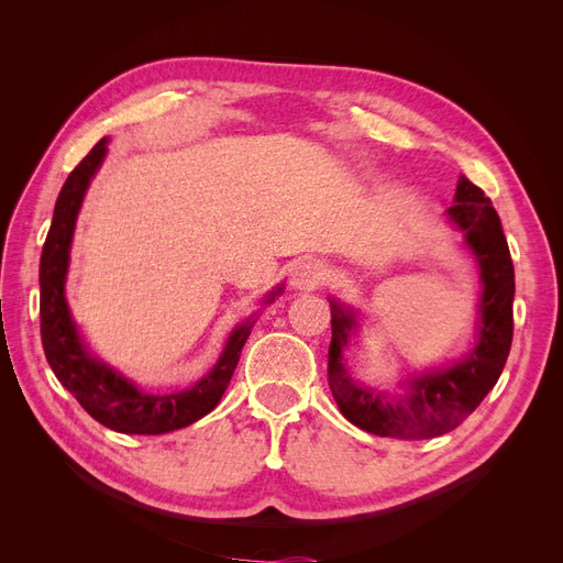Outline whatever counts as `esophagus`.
Listing matches in <instances>:
<instances>
[{"mask_svg":"<svg viewBox=\"0 0 563 563\" xmlns=\"http://www.w3.org/2000/svg\"><path fill=\"white\" fill-rule=\"evenodd\" d=\"M323 279H327V265L314 258H305L291 269V288L296 291H312Z\"/></svg>","mask_w":563,"mask_h":563,"instance_id":"34e87169","label":"esophagus"}]
</instances>
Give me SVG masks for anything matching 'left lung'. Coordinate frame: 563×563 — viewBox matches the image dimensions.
Segmentation results:
<instances>
[{"mask_svg": "<svg viewBox=\"0 0 563 563\" xmlns=\"http://www.w3.org/2000/svg\"><path fill=\"white\" fill-rule=\"evenodd\" d=\"M449 223L463 232L479 267L482 296L470 350L455 362L413 373L399 387H371L345 366V350L362 327L360 310L331 298L329 387L352 424L378 437L430 439L455 430L498 383L512 345L515 265L500 218L479 187L457 178Z\"/></svg>", "mask_w": 563, "mask_h": 563, "instance_id": "left-lung-1", "label": "left lung"}]
</instances>
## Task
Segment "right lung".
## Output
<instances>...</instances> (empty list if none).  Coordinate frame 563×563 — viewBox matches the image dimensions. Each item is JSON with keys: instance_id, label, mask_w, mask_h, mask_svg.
<instances>
[{"instance_id": "right-lung-1", "label": "right lung", "mask_w": 563, "mask_h": 563, "mask_svg": "<svg viewBox=\"0 0 563 563\" xmlns=\"http://www.w3.org/2000/svg\"><path fill=\"white\" fill-rule=\"evenodd\" d=\"M108 143V139L96 143L89 155L67 176L56 199L54 220H51L40 263L42 345L51 371L56 373L60 385L70 391L93 420L122 434H166L187 428V424L197 422L218 406L230 385L236 362H240L255 317L236 323L213 368L192 387L180 391L141 389L117 368L89 352V345L84 343L73 319L70 305H67L65 282L67 269H70L73 236L81 201L87 197L98 168L106 162ZM282 291L284 284L272 288L263 298V305H269L282 296Z\"/></svg>"}]
</instances>
